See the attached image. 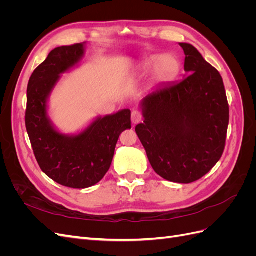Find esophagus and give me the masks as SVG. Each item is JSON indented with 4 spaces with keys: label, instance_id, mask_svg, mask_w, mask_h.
Returning a JSON list of instances; mask_svg holds the SVG:
<instances>
[{
    "label": "esophagus",
    "instance_id": "34e87169",
    "mask_svg": "<svg viewBox=\"0 0 256 256\" xmlns=\"http://www.w3.org/2000/svg\"><path fill=\"white\" fill-rule=\"evenodd\" d=\"M142 120V114L140 111H132V113H131V122H132V124H138Z\"/></svg>",
    "mask_w": 256,
    "mask_h": 256
}]
</instances>
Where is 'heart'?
I'll return each mask as SVG.
<instances>
[{"label": "heart", "mask_w": 256, "mask_h": 256, "mask_svg": "<svg viewBox=\"0 0 256 256\" xmlns=\"http://www.w3.org/2000/svg\"><path fill=\"white\" fill-rule=\"evenodd\" d=\"M154 68V78L158 81H166L177 72L178 62L171 56H166L161 58L159 56H154L143 60L141 69L143 72H150Z\"/></svg>", "instance_id": "obj_1"}]
</instances>
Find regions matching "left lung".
I'll use <instances>...</instances> for the list:
<instances>
[{
    "label": "left lung",
    "mask_w": 256,
    "mask_h": 256,
    "mask_svg": "<svg viewBox=\"0 0 256 256\" xmlns=\"http://www.w3.org/2000/svg\"><path fill=\"white\" fill-rule=\"evenodd\" d=\"M180 46L189 74L159 85L142 99L144 122L136 132L154 172L168 182L190 184L220 160L230 109L219 72L192 44Z\"/></svg>",
    "instance_id": "left-lung-1"
}]
</instances>
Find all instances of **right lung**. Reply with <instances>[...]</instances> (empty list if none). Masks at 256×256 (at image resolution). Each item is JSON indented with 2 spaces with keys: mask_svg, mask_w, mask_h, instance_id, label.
Returning <instances> with one entry per match:
<instances>
[{
  "mask_svg": "<svg viewBox=\"0 0 256 256\" xmlns=\"http://www.w3.org/2000/svg\"><path fill=\"white\" fill-rule=\"evenodd\" d=\"M85 44L52 50L32 74L28 84L26 126L42 171L65 187L85 189L102 180L111 166L122 131L131 129V112L124 109L98 116L76 134H64L53 125L48 102L62 78L84 58Z\"/></svg>",
  "mask_w": 256,
  "mask_h": 256,
  "instance_id": "right-lung-1",
  "label": "right lung"
}]
</instances>
